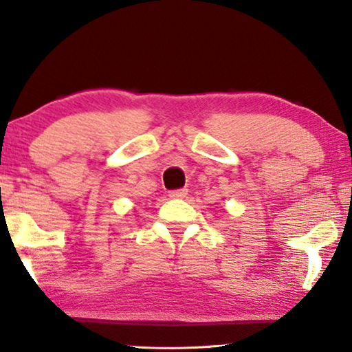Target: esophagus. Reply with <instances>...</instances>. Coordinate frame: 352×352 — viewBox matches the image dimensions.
Segmentation results:
<instances>
[{
	"label": "esophagus",
	"mask_w": 352,
	"mask_h": 352,
	"mask_svg": "<svg viewBox=\"0 0 352 352\" xmlns=\"http://www.w3.org/2000/svg\"><path fill=\"white\" fill-rule=\"evenodd\" d=\"M186 194H188L186 189H175V190H170L169 197L170 199H183V197H186Z\"/></svg>",
	"instance_id": "1"
}]
</instances>
